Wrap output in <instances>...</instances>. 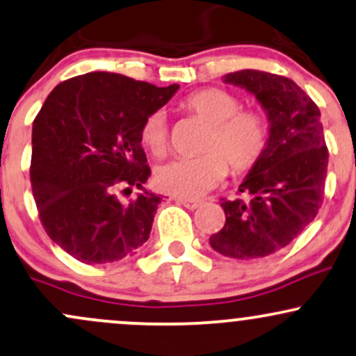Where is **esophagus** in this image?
<instances>
[{"mask_svg": "<svg viewBox=\"0 0 356 356\" xmlns=\"http://www.w3.org/2000/svg\"><path fill=\"white\" fill-rule=\"evenodd\" d=\"M175 201H177L179 204L184 206V208L191 209V211L197 209L199 206H201V201H196V199H184V197H179V199H175Z\"/></svg>", "mask_w": 356, "mask_h": 356, "instance_id": "34e87169", "label": "esophagus"}]
</instances>
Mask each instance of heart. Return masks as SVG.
Listing matches in <instances>:
<instances>
[{
    "label": "heart",
    "instance_id": "b5f03b06",
    "mask_svg": "<svg viewBox=\"0 0 356 356\" xmlns=\"http://www.w3.org/2000/svg\"><path fill=\"white\" fill-rule=\"evenodd\" d=\"M181 108L209 124L201 145L204 154L160 165L155 170V184L162 193L184 199L202 196L225 179L228 165L235 174H243L253 169L267 150L270 138L267 118L259 111L241 109V101L225 89L206 88L193 92L182 99ZM140 138L154 155L165 154L169 127L163 109L145 116Z\"/></svg>",
    "mask_w": 356,
    "mask_h": 356
}]
</instances>
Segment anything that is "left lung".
<instances>
[{
    "label": "left lung",
    "instance_id": "obj_1",
    "mask_svg": "<svg viewBox=\"0 0 356 356\" xmlns=\"http://www.w3.org/2000/svg\"><path fill=\"white\" fill-rule=\"evenodd\" d=\"M225 83L257 97L267 113L270 138L238 189L247 199H222L226 222L209 245L229 259H261L287 247L321 208L330 157L321 113L284 76L245 69L226 74Z\"/></svg>",
    "mask_w": 356,
    "mask_h": 356
}]
</instances>
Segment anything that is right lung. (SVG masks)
Here are the masks:
<instances>
[{
    "instance_id": "right-lung-1",
    "label": "right lung",
    "mask_w": 356,
    "mask_h": 356,
    "mask_svg": "<svg viewBox=\"0 0 356 356\" xmlns=\"http://www.w3.org/2000/svg\"><path fill=\"white\" fill-rule=\"evenodd\" d=\"M179 84L157 88L115 72H89L54 88L33 120L30 179L50 240L83 264H111L150 236L160 197L140 127ZM143 193L124 205L115 194Z\"/></svg>"
}]
</instances>
